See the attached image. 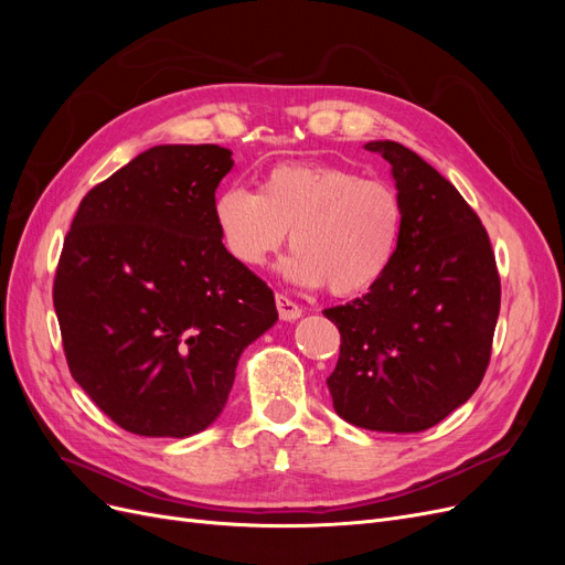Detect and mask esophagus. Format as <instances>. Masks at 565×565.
<instances>
[{
  "label": "esophagus",
  "mask_w": 565,
  "mask_h": 565,
  "mask_svg": "<svg viewBox=\"0 0 565 565\" xmlns=\"http://www.w3.org/2000/svg\"><path fill=\"white\" fill-rule=\"evenodd\" d=\"M276 306L282 320H297L301 316V306L285 295H276Z\"/></svg>",
  "instance_id": "esophagus-1"
}]
</instances>
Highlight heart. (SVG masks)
<instances>
[{
	"label": "heart",
	"mask_w": 565,
	"mask_h": 565,
	"mask_svg": "<svg viewBox=\"0 0 565 565\" xmlns=\"http://www.w3.org/2000/svg\"><path fill=\"white\" fill-rule=\"evenodd\" d=\"M212 214L226 252L249 268L264 266L289 233L295 254L282 266L287 276L306 287L324 285L334 297L377 282L403 231L396 188L324 162L270 167L259 193L228 185L216 193Z\"/></svg>",
	"instance_id": "heart-1"
}]
</instances>
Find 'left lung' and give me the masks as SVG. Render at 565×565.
<instances>
[{
    "label": "left lung",
    "instance_id": "obj_1",
    "mask_svg": "<svg viewBox=\"0 0 565 565\" xmlns=\"http://www.w3.org/2000/svg\"><path fill=\"white\" fill-rule=\"evenodd\" d=\"M396 179L403 231L367 295L324 309L341 334L328 377L337 415L413 434L471 398L490 363L500 273L481 218L457 188L396 141H372Z\"/></svg>",
    "mask_w": 565,
    "mask_h": 565
}]
</instances>
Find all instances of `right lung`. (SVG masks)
<instances>
[{
  "label": "right lung",
  "instance_id": "add662e5",
  "mask_svg": "<svg viewBox=\"0 0 565 565\" xmlns=\"http://www.w3.org/2000/svg\"><path fill=\"white\" fill-rule=\"evenodd\" d=\"M231 167L214 143L150 148L82 198L65 235L54 309L67 367L136 436L207 429L237 358L278 320L273 289L214 224Z\"/></svg>",
  "mask_w": 565,
  "mask_h": 565
}]
</instances>
